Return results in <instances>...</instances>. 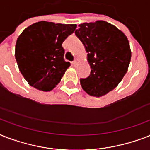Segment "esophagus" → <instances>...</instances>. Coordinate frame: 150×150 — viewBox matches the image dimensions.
<instances>
[{"label": "esophagus", "instance_id": "34e87169", "mask_svg": "<svg viewBox=\"0 0 150 150\" xmlns=\"http://www.w3.org/2000/svg\"><path fill=\"white\" fill-rule=\"evenodd\" d=\"M72 64H73V65H77L78 61H76V60H75V61H72Z\"/></svg>", "mask_w": 150, "mask_h": 150}]
</instances>
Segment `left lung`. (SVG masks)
Segmentation results:
<instances>
[{"instance_id":"left-lung-1","label":"left lung","mask_w":150,"mask_h":150,"mask_svg":"<svg viewBox=\"0 0 150 150\" xmlns=\"http://www.w3.org/2000/svg\"><path fill=\"white\" fill-rule=\"evenodd\" d=\"M75 33L84 45L91 72L80 83L84 91L100 97L117 86L131 61L129 42L123 32L109 22L98 20L79 25Z\"/></svg>"}]
</instances>
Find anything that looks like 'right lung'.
<instances>
[{
	"label": "right lung",
	"instance_id": "add662e5",
	"mask_svg": "<svg viewBox=\"0 0 150 150\" xmlns=\"http://www.w3.org/2000/svg\"><path fill=\"white\" fill-rule=\"evenodd\" d=\"M76 27V24L40 21L20 34L15 56L19 71L29 86L48 92L60 82L70 66L64 59L62 43Z\"/></svg>",
	"mask_w": 150,
	"mask_h": 150
}]
</instances>
